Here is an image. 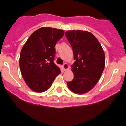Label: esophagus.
<instances>
[{
  "mask_svg": "<svg viewBox=\"0 0 126 126\" xmlns=\"http://www.w3.org/2000/svg\"><path fill=\"white\" fill-rule=\"evenodd\" d=\"M62 67H63V69L64 71H66V70L68 69H69V66L68 65H67V63H64V64H63V66H62Z\"/></svg>",
  "mask_w": 126,
  "mask_h": 126,
  "instance_id": "34e87169",
  "label": "esophagus"
}]
</instances>
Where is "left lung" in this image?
<instances>
[{"instance_id": "left-lung-1", "label": "left lung", "mask_w": 126, "mask_h": 126, "mask_svg": "<svg viewBox=\"0 0 126 126\" xmlns=\"http://www.w3.org/2000/svg\"><path fill=\"white\" fill-rule=\"evenodd\" d=\"M74 53L72 81L67 86L74 93L82 94L92 89L104 69L105 55L98 39L89 32L72 30L66 32Z\"/></svg>"}]
</instances>
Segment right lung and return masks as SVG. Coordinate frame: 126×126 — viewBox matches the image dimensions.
<instances>
[{
	"label": "right lung",
	"instance_id": "right-lung-1",
	"mask_svg": "<svg viewBox=\"0 0 126 126\" xmlns=\"http://www.w3.org/2000/svg\"><path fill=\"white\" fill-rule=\"evenodd\" d=\"M64 34L62 30L40 28L23 45L20 55V68L25 83L32 91L42 92L47 90L61 72L54 60L55 45Z\"/></svg>",
	"mask_w": 126,
	"mask_h": 126
}]
</instances>
